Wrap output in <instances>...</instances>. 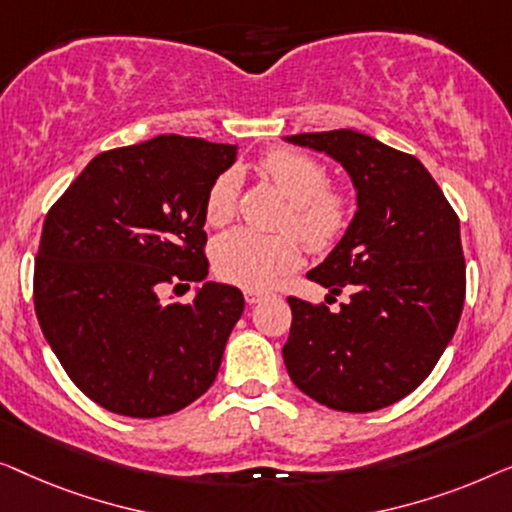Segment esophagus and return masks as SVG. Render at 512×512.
Listing matches in <instances>:
<instances>
[{
	"instance_id": "obj_1",
	"label": "esophagus",
	"mask_w": 512,
	"mask_h": 512,
	"mask_svg": "<svg viewBox=\"0 0 512 512\" xmlns=\"http://www.w3.org/2000/svg\"><path fill=\"white\" fill-rule=\"evenodd\" d=\"M243 294H246L248 304H259V301H262V299L271 297V292H266V290H246Z\"/></svg>"
}]
</instances>
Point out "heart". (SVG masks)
<instances>
[{"instance_id":"b5f03b06","label":"heart","mask_w":512,"mask_h":512,"mask_svg":"<svg viewBox=\"0 0 512 512\" xmlns=\"http://www.w3.org/2000/svg\"><path fill=\"white\" fill-rule=\"evenodd\" d=\"M259 171L290 201L280 227L292 229L311 253L334 248L355 218V199L329 185L325 164L297 150L276 148L259 160ZM236 174L225 171L211 183L204 201L206 222L222 227L232 220ZM215 271L246 290H264L299 264V243L292 234H257L232 229L213 246Z\"/></svg>"}]
</instances>
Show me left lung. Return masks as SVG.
<instances>
[{
    "instance_id": "1",
    "label": "left lung",
    "mask_w": 512,
    "mask_h": 512,
    "mask_svg": "<svg viewBox=\"0 0 512 512\" xmlns=\"http://www.w3.org/2000/svg\"><path fill=\"white\" fill-rule=\"evenodd\" d=\"M285 141L327 153L357 190L348 232L308 278L350 299L290 297L283 359L292 383L322 406L371 413L434 371L462 318L466 262L459 218L417 157L355 129Z\"/></svg>"
}]
</instances>
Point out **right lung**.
I'll return each instance as SVG.
<instances>
[{"label": "right lung", "instance_id": "obj_1", "mask_svg": "<svg viewBox=\"0 0 512 512\" xmlns=\"http://www.w3.org/2000/svg\"><path fill=\"white\" fill-rule=\"evenodd\" d=\"M234 160L236 146L178 134L106 150L43 220L41 331L78 390L111 413L171 415L218 376L241 290L204 283L192 304H167L162 290L208 276L206 192Z\"/></svg>", "mask_w": 512, "mask_h": 512}]
</instances>
